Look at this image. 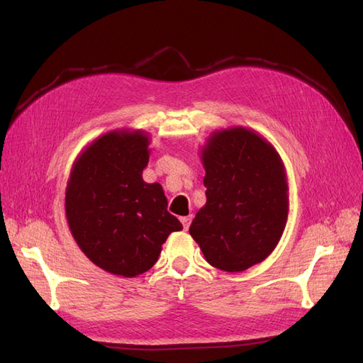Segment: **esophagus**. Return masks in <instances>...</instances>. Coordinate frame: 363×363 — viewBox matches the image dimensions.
I'll return each mask as SVG.
<instances>
[{"mask_svg": "<svg viewBox=\"0 0 363 363\" xmlns=\"http://www.w3.org/2000/svg\"><path fill=\"white\" fill-rule=\"evenodd\" d=\"M191 221H192V215H188V216H183V218H182V224H183V227H184L186 230L189 228Z\"/></svg>", "mask_w": 363, "mask_h": 363, "instance_id": "obj_1", "label": "esophagus"}]
</instances>
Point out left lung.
Returning a JSON list of instances; mask_svg holds the SVG:
<instances>
[{
  "label": "left lung",
  "mask_w": 363,
  "mask_h": 363,
  "mask_svg": "<svg viewBox=\"0 0 363 363\" xmlns=\"http://www.w3.org/2000/svg\"><path fill=\"white\" fill-rule=\"evenodd\" d=\"M206 204L189 233L212 267L240 272L265 260L286 227L289 195L281 157L257 131L216 130L201 148Z\"/></svg>",
  "instance_id": "1"
}]
</instances>
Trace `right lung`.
Listing matches in <instances>:
<instances>
[{"mask_svg": "<svg viewBox=\"0 0 363 363\" xmlns=\"http://www.w3.org/2000/svg\"><path fill=\"white\" fill-rule=\"evenodd\" d=\"M150 135L112 130L75 159L65 211L77 245L96 267L136 277L159 259L162 245L182 223L171 215L159 183H145Z\"/></svg>", "mask_w": 363, "mask_h": 363, "instance_id": "right-lung-1", "label": "right lung"}]
</instances>
